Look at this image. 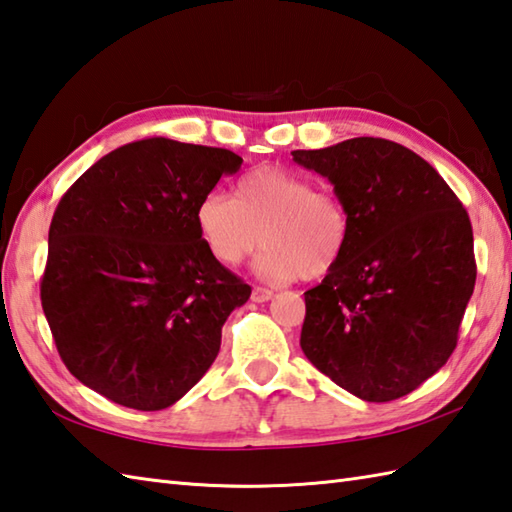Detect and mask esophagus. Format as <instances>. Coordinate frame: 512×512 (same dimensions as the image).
Here are the masks:
<instances>
[{"mask_svg":"<svg viewBox=\"0 0 512 512\" xmlns=\"http://www.w3.org/2000/svg\"><path fill=\"white\" fill-rule=\"evenodd\" d=\"M271 298H274V291L263 289V287H254V291H252V300L254 302H269Z\"/></svg>","mask_w":512,"mask_h":512,"instance_id":"esophagus-1","label":"esophagus"}]
</instances>
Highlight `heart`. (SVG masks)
Instances as JSON below:
<instances>
[{"instance_id":"heart-1","label":"heart","mask_w":512,"mask_h":512,"mask_svg":"<svg viewBox=\"0 0 512 512\" xmlns=\"http://www.w3.org/2000/svg\"><path fill=\"white\" fill-rule=\"evenodd\" d=\"M195 221L203 245L225 267L243 263L263 238L254 271L271 285L328 274L350 236L344 201L280 166L249 170L236 181L234 197L223 190L206 192Z\"/></svg>"}]
</instances>
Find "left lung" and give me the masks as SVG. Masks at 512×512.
Returning <instances> with one entry per match:
<instances>
[{
	"instance_id": "1",
	"label": "left lung",
	"mask_w": 512,
	"mask_h": 512,
	"mask_svg": "<svg viewBox=\"0 0 512 512\" xmlns=\"http://www.w3.org/2000/svg\"><path fill=\"white\" fill-rule=\"evenodd\" d=\"M291 155L350 214L342 258L304 293V355L357 399H401L456 348L478 274L469 214L434 166L390 140Z\"/></svg>"
}]
</instances>
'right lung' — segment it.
I'll return each instance as SVG.
<instances>
[{"label": "right lung", "mask_w": 512, "mask_h": 512, "mask_svg": "<svg viewBox=\"0 0 512 512\" xmlns=\"http://www.w3.org/2000/svg\"><path fill=\"white\" fill-rule=\"evenodd\" d=\"M243 157L146 138L98 160L56 206L41 304L63 363L105 399L155 412L208 372L252 287L197 230L201 197Z\"/></svg>", "instance_id": "right-lung-1"}]
</instances>
